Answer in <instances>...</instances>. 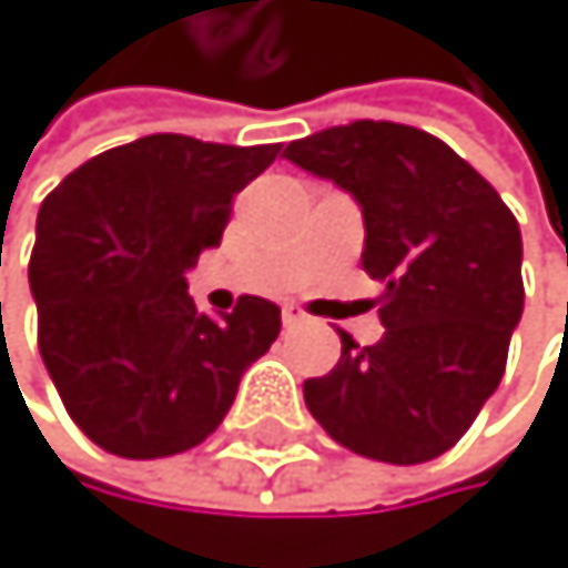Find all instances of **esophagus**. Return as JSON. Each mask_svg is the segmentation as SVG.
Here are the masks:
<instances>
[{
  "label": "esophagus",
  "mask_w": 568,
  "mask_h": 568,
  "mask_svg": "<svg viewBox=\"0 0 568 568\" xmlns=\"http://www.w3.org/2000/svg\"><path fill=\"white\" fill-rule=\"evenodd\" d=\"M281 316H284V326H298V323H305V320H308L305 312H302V305H295V302H284Z\"/></svg>",
  "instance_id": "1"
}]
</instances>
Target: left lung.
<instances>
[{
  "mask_svg": "<svg viewBox=\"0 0 568 568\" xmlns=\"http://www.w3.org/2000/svg\"><path fill=\"white\" fill-rule=\"evenodd\" d=\"M284 158L351 192L362 266L383 284V341L358 347L341 329V362L305 379L312 418L368 460H435L506 372L524 316L520 224L457 150L414 125H333Z\"/></svg>",
  "mask_w": 568,
  "mask_h": 568,
  "instance_id": "left-lung-1",
  "label": "left lung"
}]
</instances>
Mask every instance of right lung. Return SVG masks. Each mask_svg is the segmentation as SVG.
Masks as SVG:
<instances>
[{"label": "right lung", "instance_id": "right-lung-1", "mask_svg": "<svg viewBox=\"0 0 568 568\" xmlns=\"http://www.w3.org/2000/svg\"><path fill=\"white\" fill-rule=\"evenodd\" d=\"M277 154L154 133L90 158L41 203L27 266L38 347L90 443L125 460L200 446L277 341L273 302L245 295L210 320L185 291L231 200Z\"/></svg>", "mask_w": 568, "mask_h": 568}]
</instances>
